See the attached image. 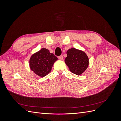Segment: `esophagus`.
Listing matches in <instances>:
<instances>
[{"label": "esophagus", "mask_w": 121, "mask_h": 121, "mask_svg": "<svg viewBox=\"0 0 121 121\" xmlns=\"http://www.w3.org/2000/svg\"><path fill=\"white\" fill-rule=\"evenodd\" d=\"M58 58H59L60 60H62L63 59V56H62V55H61V56H58Z\"/></svg>", "instance_id": "1"}]
</instances>
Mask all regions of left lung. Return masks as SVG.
<instances>
[{"instance_id":"left-lung-1","label":"left lung","mask_w":121,"mask_h":121,"mask_svg":"<svg viewBox=\"0 0 121 121\" xmlns=\"http://www.w3.org/2000/svg\"><path fill=\"white\" fill-rule=\"evenodd\" d=\"M67 54L65 61L69 70L77 75L82 74L89 65V59L86 54L74 48L69 49Z\"/></svg>"}]
</instances>
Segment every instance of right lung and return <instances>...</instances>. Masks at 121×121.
I'll use <instances>...</instances> for the list:
<instances>
[{
  "label": "right lung",
  "mask_w": 121,
  "mask_h": 121,
  "mask_svg": "<svg viewBox=\"0 0 121 121\" xmlns=\"http://www.w3.org/2000/svg\"><path fill=\"white\" fill-rule=\"evenodd\" d=\"M57 58L46 48H42L31 57L30 67L36 74L43 77L52 70L54 63Z\"/></svg>",
  "instance_id": "right-lung-1"
}]
</instances>
